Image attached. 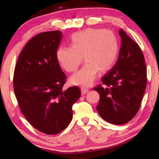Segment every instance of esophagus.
Returning <instances> with one entry per match:
<instances>
[{
	"mask_svg": "<svg viewBox=\"0 0 159 159\" xmlns=\"http://www.w3.org/2000/svg\"><path fill=\"white\" fill-rule=\"evenodd\" d=\"M88 91H89L88 88H85V87H81V93L83 94V95H84V94L87 93Z\"/></svg>",
	"mask_w": 159,
	"mask_h": 159,
	"instance_id": "obj_1",
	"label": "esophagus"
}]
</instances>
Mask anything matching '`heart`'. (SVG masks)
Instances as JSON below:
<instances>
[{
	"instance_id": "1",
	"label": "heart",
	"mask_w": 159,
	"mask_h": 159,
	"mask_svg": "<svg viewBox=\"0 0 159 159\" xmlns=\"http://www.w3.org/2000/svg\"><path fill=\"white\" fill-rule=\"evenodd\" d=\"M70 46L61 45L56 52L60 66L67 72H74L83 59V66L70 79L72 84L88 87L93 84L98 71L106 72L117 60L119 43L114 33L102 29H87L71 37Z\"/></svg>"
}]
</instances>
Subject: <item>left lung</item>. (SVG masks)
<instances>
[{
    "mask_svg": "<svg viewBox=\"0 0 159 159\" xmlns=\"http://www.w3.org/2000/svg\"><path fill=\"white\" fill-rule=\"evenodd\" d=\"M121 38L116 65L94 90L100 96L97 110L104 120L115 125L130 121L139 111L147 87V68L139 45L120 29Z\"/></svg>",
    "mask_w": 159,
    "mask_h": 159,
    "instance_id": "8db88e82",
    "label": "left lung"
}]
</instances>
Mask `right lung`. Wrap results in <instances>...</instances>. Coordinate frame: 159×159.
Here are the masks:
<instances>
[{
    "label": "right lung",
    "instance_id": "add662e5",
    "mask_svg": "<svg viewBox=\"0 0 159 159\" xmlns=\"http://www.w3.org/2000/svg\"><path fill=\"white\" fill-rule=\"evenodd\" d=\"M62 33L42 32L23 48L16 64L13 86L21 113L41 133L55 134L64 130L73 116L72 106L80 88L64 90L66 76L56 59Z\"/></svg>",
    "mask_w": 159,
    "mask_h": 159
}]
</instances>
